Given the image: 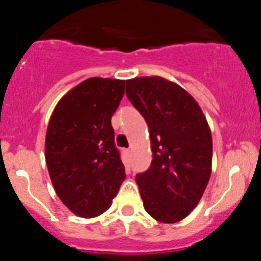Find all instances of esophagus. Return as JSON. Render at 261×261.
I'll list each match as a JSON object with an SVG mask.
<instances>
[{
    "mask_svg": "<svg viewBox=\"0 0 261 261\" xmlns=\"http://www.w3.org/2000/svg\"><path fill=\"white\" fill-rule=\"evenodd\" d=\"M124 153L126 154V155H130V149H124Z\"/></svg>",
    "mask_w": 261,
    "mask_h": 261,
    "instance_id": "obj_1",
    "label": "esophagus"
}]
</instances>
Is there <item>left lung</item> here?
I'll return each instance as SVG.
<instances>
[{
	"instance_id": "1",
	"label": "left lung",
	"mask_w": 261,
	"mask_h": 261,
	"mask_svg": "<svg viewBox=\"0 0 261 261\" xmlns=\"http://www.w3.org/2000/svg\"><path fill=\"white\" fill-rule=\"evenodd\" d=\"M125 93L150 133L153 161L136 175L145 211L159 222H179L199 204L211 177L206 119L186 90L162 77L128 80Z\"/></svg>"
}]
</instances>
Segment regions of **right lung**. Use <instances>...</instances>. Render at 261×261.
<instances>
[{
	"mask_svg": "<svg viewBox=\"0 0 261 261\" xmlns=\"http://www.w3.org/2000/svg\"><path fill=\"white\" fill-rule=\"evenodd\" d=\"M125 81L89 78L57 103L45 136V162L53 188L78 217L107 211L125 179L111 117Z\"/></svg>",
	"mask_w": 261,
	"mask_h": 261,
	"instance_id": "add662e5",
	"label": "right lung"
}]
</instances>
